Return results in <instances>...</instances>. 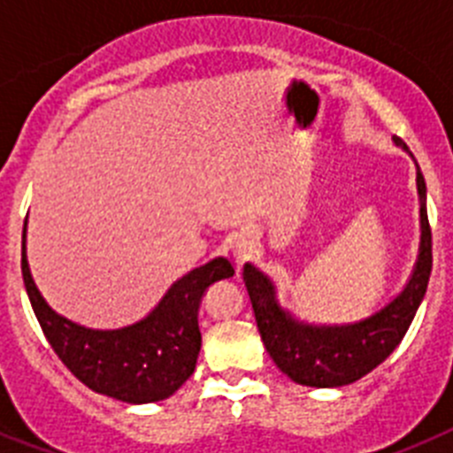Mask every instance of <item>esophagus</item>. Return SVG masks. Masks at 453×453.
<instances>
[{"label":"esophagus","mask_w":453,"mask_h":453,"mask_svg":"<svg viewBox=\"0 0 453 453\" xmlns=\"http://www.w3.org/2000/svg\"><path fill=\"white\" fill-rule=\"evenodd\" d=\"M250 254H251V245H250V242H247V240H238V242H235V247H234L235 265L242 267V263H245L247 258H250Z\"/></svg>","instance_id":"obj_1"}]
</instances>
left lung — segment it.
<instances>
[{
    "instance_id": "left-lung-1",
    "label": "left lung",
    "mask_w": 453,
    "mask_h": 453,
    "mask_svg": "<svg viewBox=\"0 0 453 453\" xmlns=\"http://www.w3.org/2000/svg\"><path fill=\"white\" fill-rule=\"evenodd\" d=\"M395 142L408 150L399 138ZM418 190L422 202L419 208L422 245H419L418 265L402 295L363 322L347 324V326H308L295 322L276 306L274 286L270 279L250 263L242 267V279L250 292L263 345L276 367L295 383L313 388L349 386L370 374L376 365H381L402 342L422 303L434 265L431 226L426 215V183L419 167Z\"/></svg>"
}]
</instances>
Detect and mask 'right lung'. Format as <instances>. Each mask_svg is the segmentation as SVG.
<instances>
[{
  "label": "right lung",
  "instance_id": "obj_1",
  "mask_svg": "<svg viewBox=\"0 0 453 453\" xmlns=\"http://www.w3.org/2000/svg\"><path fill=\"white\" fill-rule=\"evenodd\" d=\"M234 272L226 258H215L179 279L161 303L134 326L92 331L56 315L40 297L27 263L22 229L24 288L47 342L83 386L127 403L161 402L190 379L202 347L197 311L203 290Z\"/></svg>",
  "mask_w": 453,
  "mask_h": 453
}]
</instances>
